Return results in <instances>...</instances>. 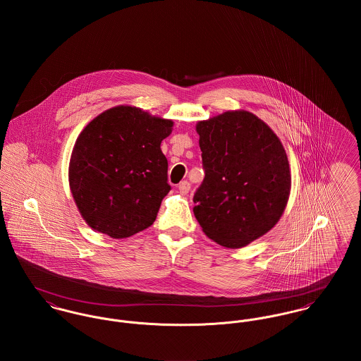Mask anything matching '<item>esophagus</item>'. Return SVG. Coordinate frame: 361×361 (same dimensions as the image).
Here are the masks:
<instances>
[{
  "label": "esophagus",
  "instance_id": "1",
  "mask_svg": "<svg viewBox=\"0 0 361 361\" xmlns=\"http://www.w3.org/2000/svg\"><path fill=\"white\" fill-rule=\"evenodd\" d=\"M178 189H179V193L180 195H188L189 190H190V183L188 180H183L178 185Z\"/></svg>",
  "mask_w": 361,
  "mask_h": 361
}]
</instances>
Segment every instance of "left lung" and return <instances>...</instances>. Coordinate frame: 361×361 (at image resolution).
Here are the masks:
<instances>
[{
    "label": "left lung",
    "instance_id": "8db88e82",
    "mask_svg": "<svg viewBox=\"0 0 361 361\" xmlns=\"http://www.w3.org/2000/svg\"><path fill=\"white\" fill-rule=\"evenodd\" d=\"M204 180L195 193V216L218 245L239 249L271 231L290 193L285 149L249 111H228L196 125Z\"/></svg>",
    "mask_w": 361,
    "mask_h": 361
}]
</instances>
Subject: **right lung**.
<instances>
[{
	"label": "right lung",
	"mask_w": 361,
	"mask_h": 361,
	"mask_svg": "<svg viewBox=\"0 0 361 361\" xmlns=\"http://www.w3.org/2000/svg\"><path fill=\"white\" fill-rule=\"evenodd\" d=\"M173 122L130 105L96 116L79 135L69 162V186L90 228L114 239L145 231L171 190L161 142Z\"/></svg>",
	"instance_id": "1"
}]
</instances>
